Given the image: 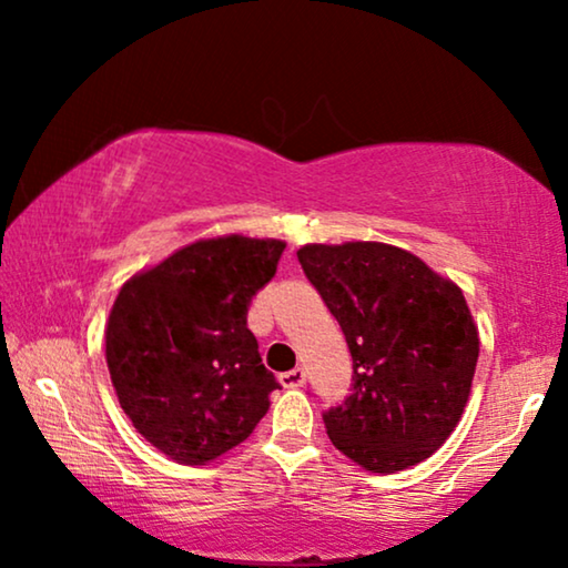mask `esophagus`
I'll use <instances>...</instances> for the list:
<instances>
[{"label":"esophagus","instance_id":"34e87169","mask_svg":"<svg viewBox=\"0 0 568 568\" xmlns=\"http://www.w3.org/2000/svg\"><path fill=\"white\" fill-rule=\"evenodd\" d=\"M305 379H307V375L302 367H294V369L282 372V375H278V383H282L284 387H302L305 385Z\"/></svg>","mask_w":568,"mask_h":568}]
</instances>
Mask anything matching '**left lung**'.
Segmentation results:
<instances>
[{
	"label": "left lung",
	"instance_id": "8db88e82",
	"mask_svg": "<svg viewBox=\"0 0 568 568\" xmlns=\"http://www.w3.org/2000/svg\"><path fill=\"white\" fill-rule=\"evenodd\" d=\"M302 271L344 331L352 393L323 414L333 445L372 473L422 463L468 403L478 328L460 286L385 243L305 245Z\"/></svg>",
	"mask_w": 568,
	"mask_h": 568
}]
</instances>
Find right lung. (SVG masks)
Listing matches in <instances>:
<instances>
[{
    "label": "right lung",
    "instance_id": "add662e5",
    "mask_svg": "<svg viewBox=\"0 0 568 568\" xmlns=\"http://www.w3.org/2000/svg\"><path fill=\"white\" fill-rule=\"evenodd\" d=\"M286 243L199 240L131 276L113 302L105 362L123 414L185 465L251 437L278 383L263 367L247 307L276 274Z\"/></svg>",
    "mask_w": 568,
    "mask_h": 568
}]
</instances>
